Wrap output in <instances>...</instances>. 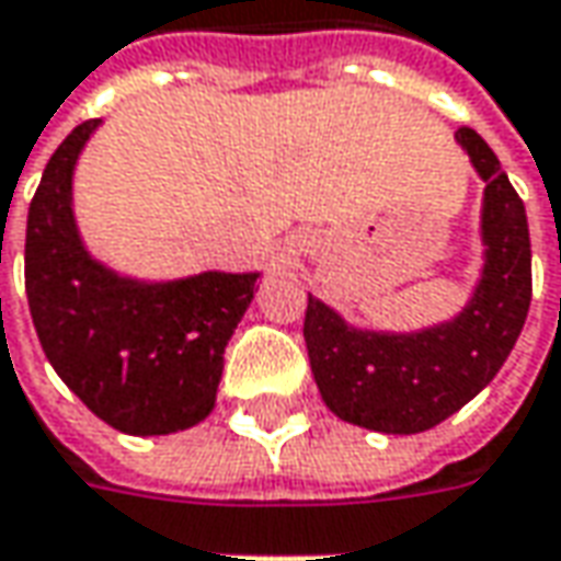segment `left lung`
Listing matches in <instances>:
<instances>
[{"label": "left lung", "instance_id": "obj_1", "mask_svg": "<svg viewBox=\"0 0 561 561\" xmlns=\"http://www.w3.org/2000/svg\"><path fill=\"white\" fill-rule=\"evenodd\" d=\"M481 199V271L459 312L415 331L350 324L309 293L302 336L314 383L340 421L377 434H421L478 397L503 368L530 306V233L525 203L500 159L471 127L456 130Z\"/></svg>", "mask_w": 561, "mask_h": 561}]
</instances>
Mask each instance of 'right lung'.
I'll list each match as a JSON object with an SVG mask.
<instances>
[{
    "label": "right lung",
    "instance_id": "right-lung-1",
    "mask_svg": "<svg viewBox=\"0 0 561 561\" xmlns=\"http://www.w3.org/2000/svg\"><path fill=\"white\" fill-rule=\"evenodd\" d=\"M102 118L75 127L43 171L24 284L43 353L93 415L134 437L196 427L215 409L225 346L262 271L149 280L96 259L75 215V171Z\"/></svg>",
    "mask_w": 561,
    "mask_h": 561
}]
</instances>
